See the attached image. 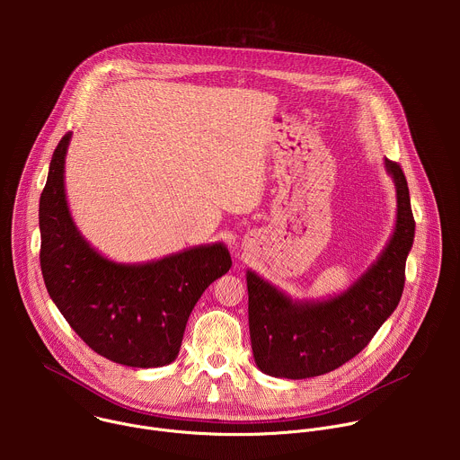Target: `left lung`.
<instances>
[{
	"instance_id": "obj_1",
	"label": "left lung",
	"mask_w": 460,
	"mask_h": 460,
	"mask_svg": "<svg viewBox=\"0 0 460 460\" xmlns=\"http://www.w3.org/2000/svg\"><path fill=\"white\" fill-rule=\"evenodd\" d=\"M395 183L397 217L385 245L349 288L325 298H293L247 270L249 335L256 367L275 378L330 373L358 355L397 309L415 220L399 164L384 158Z\"/></svg>"
}]
</instances>
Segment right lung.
<instances>
[{"label":"right lung","mask_w":460,"mask_h":460,"mask_svg":"<svg viewBox=\"0 0 460 460\" xmlns=\"http://www.w3.org/2000/svg\"><path fill=\"white\" fill-rule=\"evenodd\" d=\"M73 133L54 149L40 199L41 273L49 296L98 355L128 367L176 360L185 323L202 293L231 270L224 242L123 264L94 249L78 229L65 192Z\"/></svg>","instance_id":"1"}]
</instances>
